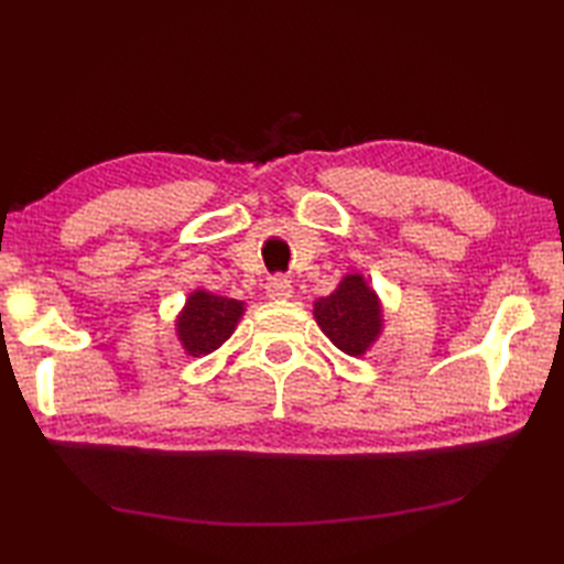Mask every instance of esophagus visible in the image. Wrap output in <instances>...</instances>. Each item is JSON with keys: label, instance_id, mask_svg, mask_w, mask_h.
I'll return each instance as SVG.
<instances>
[{"label": "esophagus", "instance_id": "34e87169", "mask_svg": "<svg viewBox=\"0 0 564 564\" xmlns=\"http://www.w3.org/2000/svg\"><path fill=\"white\" fill-rule=\"evenodd\" d=\"M291 293H293V285H291L289 279H285V275H281V273L271 275L269 283H267V295L269 297H273V301H283V297H291Z\"/></svg>", "mask_w": 564, "mask_h": 564}]
</instances>
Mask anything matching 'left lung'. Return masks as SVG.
Instances as JSON below:
<instances>
[{"label": "left lung", "instance_id": "8db88e82", "mask_svg": "<svg viewBox=\"0 0 564 564\" xmlns=\"http://www.w3.org/2000/svg\"><path fill=\"white\" fill-rule=\"evenodd\" d=\"M315 317L337 349L349 356H361L380 332V305L361 275H346L337 291L319 297Z\"/></svg>", "mask_w": 564, "mask_h": 564}]
</instances>
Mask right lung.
Here are the masks:
<instances>
[{"mask_svg": "<svg viewBox=\"0 0 564 564\" xmlns=\"http://www.w3.org/2000/svg\"><path fill=\"white\" fill-rule=\"evenodd\" d=\"M242 310V303L232 301V297L196 291L188 297L186 310L176 325L184 349L191 356H206L218 349L232 334Z\"/></svg>", "mask_w": 564, "mask_h": 564, "instance_id": "add662e5", "label": "right lung"}]
</instances>
